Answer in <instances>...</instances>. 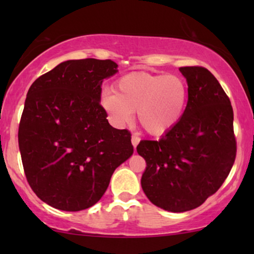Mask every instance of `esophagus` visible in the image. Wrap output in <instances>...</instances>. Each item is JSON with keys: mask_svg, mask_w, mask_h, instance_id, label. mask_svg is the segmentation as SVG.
Listing matches in <instances>:
<instances>
[{"mask_svg": "<svg viewBox=\"0 0 254 254\" xmlns=\"http://www.w3.org/2000/svg\"><path fill=\"white\" fill-rule=\"evenodd\" d=\"M140 136H137L136 134H133V136H131V143H133L134 148H136V145L138 144V142H140Z\"/></svg>", "mask_w": 254, "mask_h": 254, "instance_id": "1", "label": "esophagus"}]
</instances>
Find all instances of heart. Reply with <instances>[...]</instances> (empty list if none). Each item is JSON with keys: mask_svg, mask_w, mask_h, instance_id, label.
Returning <instances> with one entry per match:
<instances>
[{"mask_svg": "<svg viewBox=\"0 0 254 254\" xmlns=\"http://www.w3.org/2000/svg\"><path fill=\"white\" fill-rule=\"evenodd\" d=\"M189 88L182 77L134 71L116 82V92L104 91L100 103L117 126H124L136 112L141 126L151 135L171 130L185 112Z\"/></svg>", "mask_w": 254, "mask_h": 254, "instance_id": "1", "label": "heart"}]
</instances>
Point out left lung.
I'll return each instance as SVG.
<instances>
[{
	"mask_svg": "<svg viewBox=\"0 0 254 254\" xmlns=\"http://www.w3.org/2000/svg\"><path fill=\"white\" fill-rule=\"evenodd\" d=\"M189 85V100L179 123L158 141L136 147L147 166L141 185L162 209L183 213L217 192L235 163L237 143L230 99L203 67L179 68Z\"/></svg>",
	"mask_w": 254,
	"mask_h": 254,
	"instance_id": "left-lung-1",
	"label": "left lung"
}]
</instances>
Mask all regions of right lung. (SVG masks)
Returning a JSON list of instances; mask_svg holds the SVG:
<instances>
[{"mask_svg":"<svg viewBox=\"0 0 254 254\" xmlns=\"http://www.w3.org/2000/svg\"><path fill=\"white\" fill-rule=\"evenodd\" d=\"M112 60H68L30 86L18 128L27 183L37 196L65 211L98 202L114 170L133 154L131 134L107 121L100 105Z\"/></svg>","mask_w":254,"mask_h":254,"instance_id":"1","label":"right lung"}]
</instances>
